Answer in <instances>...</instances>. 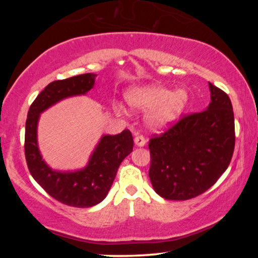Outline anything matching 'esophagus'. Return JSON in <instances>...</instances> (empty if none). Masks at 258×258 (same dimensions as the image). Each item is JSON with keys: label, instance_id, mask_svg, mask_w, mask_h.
Instances as JSON below:
<instances>
[{"label": "esophagus", "instance_id": "34e87169", "mask_svg": "<svg viewBox=\"0 0 258 258\" xmlns=\"http://www.w3.org/2000/svg\"><path fill=\"white\" fill-rule=\"evenodd\" d=\"M134 142H135V145H137L138 147H143V146L146 145V138L143 137V135H141V134L135 133Z\"/></svg>", "mask_w": 258, "mask_h": 258}]
</instances>
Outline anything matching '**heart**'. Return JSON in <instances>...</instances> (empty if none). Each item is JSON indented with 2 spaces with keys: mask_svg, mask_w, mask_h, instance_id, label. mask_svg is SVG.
Listing matches in <instances>:
<instances>
[{
  "mask_svg": "<svg viewBox=\"0 0 258 258\" xmlns=\"http://www.w3.org/2000/svg\"><path fill=\"white\" fill-rule=\"evenodd\" d=\"M126 100L133 108L152 109L149 115L150 124L155 127H164L181 115L189 97L184 90L172 92L163 86L148 85L127 91ZM116 108L118 111H123L120 104H117Z\"/></svg>",
  "mask_w": 258,
  "mask_h": 258,
  "instance_id": "obj_1",
  "label": "heart"
}]
</instances>
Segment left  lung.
I'll use <instances>...</instances> for the list:
<instances>
[{
	"instance_id": "obj_1",
	"label": "left lung",
	"mask_w": 258,
	"mask_h": 258,
	"mask_svg": "<svg viewBox=\"0 0 258 258\" xmlns=\"http://www.w3.org/2000/svg\"><path fill=\"white\" fill-rule=\"evenodd\" d=\"M206 110L181 116L149 140V176L168 200L198 197L215 184L232 159L235 132L229 95L212 83Z\"/></svg>"
}]
</instances>
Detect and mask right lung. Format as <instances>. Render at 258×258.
Instances as JSON below:
<instances>
[{
    "label": "right lung",
    "instance_id": "1",
    "mask_svg": "<svg viewBox=\"0 0 258 258\" xmlns=\"http://www.w3.org/2000/svg\"><path fill=\"white\" fill-rule=\"evenodd\" d=\"M95 74H83L50 83L30 104L25 131V157L34 180L59 203L72 207H92L106 198L117 169L133 150L130 130L104 135L91 156L89 165L74 173L54 172L42 160L36 130L40 113L52 104L73 95L85 94L94 85Z\"/></svg>",
    "mask_w": 258,
    "mask_h": 258
}]
</instances>
